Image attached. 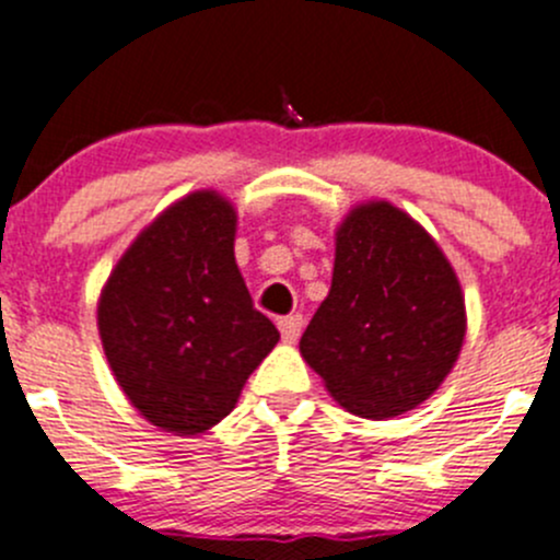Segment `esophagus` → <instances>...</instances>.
<instances>
[{
    "instance_id": "obj_1",
    "label": "esophagus",
    "mask_w": 560,
    "mask_h": 560,
    "mask_svg": "<svg viewBox=\"0 0 560 560\" xmlns=\"http://www.w3.org/2000/svg\"><path fill=\"white\" fill-rule=\"evenodd\" d=\"M280 326V335L285 342H296L299 335H302V326H304V318L302 315H285V318L278 320Z\"/></svg>"
}]
</instances>
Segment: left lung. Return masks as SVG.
I'll use <instances>...</instances> for the list:
<instances>
[{"instance_id":"obj_1","label":"left lung","mask_w":560,"mask_h":560,"mask_svg":"<svg viewBox=\"0 0 560 560\" xmlns=\"http://www.w3.org/2000/svg\"><path fill=\"white\" fill-rule=\"evenodd\" d=\"M466 329V296L439 242L395 203L368 201L337 225L331 288L299 351L346 411L392 419L444 384Z\"/></svg>"}]
</instances>
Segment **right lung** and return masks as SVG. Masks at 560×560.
I'll return each instance as SVG.
<instances>
[{
	"label": "right lung",
	"instance_id": "add662e5",
	"mask_svg": "<svg viewBox=\"0 0 560 560\" xmlns=\"http://www.w3.org/2000/svg\"><path fill=\"white\" fill-rule=\"evenodd\" d=\"M234 240V203L196 190L132 240L100 291L110 373L130 406L165 433L198 435L229 417L280 340L253 307Z\"/></svg>",
	"mask_w": 560,
	"mask_h": 560
}]
</instances>
